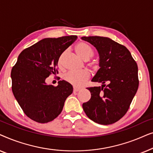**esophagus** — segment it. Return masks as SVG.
<instances>
[{
  "mask_svg": "<svg viewBox=\"0 0 153 153\" xmlns=\"http://www.w3.org/2000/svg\"><path fill=\"white\" fill-rule=\"evenodd\" d=\"M81 90V88H76V87H74V92H78Z\"/></svg>",
  "mask_w": 153,
  "mask_h": 153,
  "instance_id": "esophagus-1",
  "label": "esophagus"
}]
</instances>
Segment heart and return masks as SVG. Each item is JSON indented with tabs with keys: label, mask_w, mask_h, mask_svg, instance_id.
<instances>
[{
	"label": "heart",
	"mask_w": 153,
	"mask_h": 153,
	"mask_svg": "<svg viewBox=\"0 0 153 153\" xmlns=\"http://www.w3.org/2000/svg\"><path fill=\"white\" fill-rule=\"evenodd\" d=\"M75 51L76 53L85 60H89L94 55V51L92 48L88 44L81 42L75 47ZM63 54L60 56L58 60V65L62 63ZM90 77V73L88 71H70L65 75V79L71 84L76 87H81L84 84Z\"/></svg>",
	"instance_id": "heart-1"
}]
</instances>
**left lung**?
Wrapping results in <instances>:
<instances>
[{"label": "left lung", "instance_id": "obj_1", "mask_svg": "<svg viewBox=\"0 0 153 153\" xmlns=\"http://www.w3.org/2000/svg\"><path fill=\"white\" fill-rule=\"evenodd\" d=\"M94 46L99 53L100 69L91 81L101 86L87 88L91 93L83 104L88 118L100 125H109L120 120L129 109L139 87L138 67L125 46L109 37H82Z\"/></svg>", "mask_w": 153, "mask_h": 153}]
</instances>
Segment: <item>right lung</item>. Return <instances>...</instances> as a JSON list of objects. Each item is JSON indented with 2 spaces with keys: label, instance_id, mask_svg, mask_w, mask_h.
Segmentation results:
<instances>
[{
  "label": "right lung",
  "instance_id": "add662e5",
  "mask_svg": "<svg viewBox=\"0 0 153 153\" xmlns=\"http://www.w3.org/2000/svg\"><path fill=\"white\" fill-rule=\"evenodd\" d=\"M76 35L45 38L24 49L12 69L14 97L28 118L37 123L54 120L61 113L67 97L73 92L70 83L48 85L46 79L58 74V62L65 50L76 40Z\"/></svg>",
  "mask_w": 153,
  "mask_h": 153
}]
</instances>
